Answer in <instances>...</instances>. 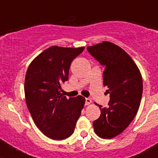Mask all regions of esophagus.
<instances>
[{
	"instance_id": "34e87169",
	"label": "esophagus",
	"mask_w": 158,
	"mask_h": 158,
	"mask_svg": "<svg viewBox=\"0 0 158 158\" xmlns=\"http://www.w3.org/2000/svg\"><path fill=\"white\" fill-rule=\"evenodd\" d=\"M91 104V99H89V98H86L85 99V104L86 105H89V104Z\"/></svg>"
}]
</instances>
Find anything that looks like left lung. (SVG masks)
<instances>
[{
  "mask_svg": "<svg viewBox=\"0 0 158 158\" xmlns=\"http://www.w3.org/2000/svg\"><path fill=\"white\" fill-rule=\"evenodd\" d=\"M88 52L105 67L104 86L110 94L108 108H100V116L93 122L99 137L111 139L120 134L134 119L142 96L143 82L134 61L120 46L103 42L87 47Z\"/></svg>",
  "mask_w": 158,
  "mask_h": 158,
  "instance_id": "8db88e82",
  "label": "left lung"
}]
</instances>
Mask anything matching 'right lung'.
I'll list each match as a JSON object with an SVG mask.
<instances>
[{
	"label": "right lung",
	"mask_w": 158,
	"mask_h": 158,
	"mask_svg": "<svg viewBox=\"0 0 158 158\" xmlns=\"http://www.w3.org/2000/svg\"><path fill=\"white\" fill-rule=\"evenodd\" d=\"M83 50L84 46H50L27 69L24 87L26 105L36 126L49 138L69 137L81 115L85 98L78 95L67 99L61 93V86L68 80L71 62Z\"/></svg>",
	"instance_id": "right-lung-1"
}]
</instances>
